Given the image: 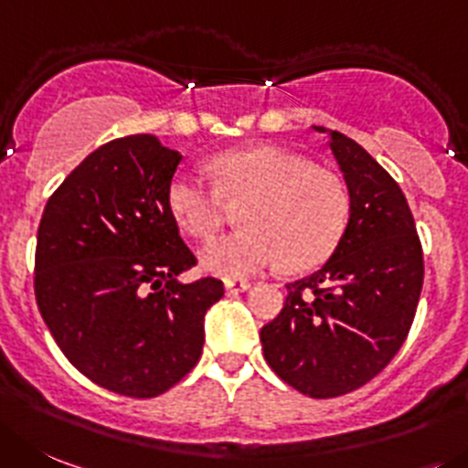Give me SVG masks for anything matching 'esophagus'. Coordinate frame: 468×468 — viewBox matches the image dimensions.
<instances>
[{
	"mask_svg": "<svg viewBox=\"0 0 468 468\" xmlns=\"http://www.w3.org/2000/svg\"><path fill=\"white\" fill-rule=\"evenodd\" d=\"M249 288H251V282H247V279H226V291L229 293H242Z\"/></svg>",
	"mask_w": 468,
	"mask_h": 468,
	"instance_id": "obj_1",
	"label": "esophagus"
}]
</instances>
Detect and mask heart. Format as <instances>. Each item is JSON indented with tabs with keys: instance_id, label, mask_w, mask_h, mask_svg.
<instances>
[{
	"instance_id": "1",
	"label": "heart",
	"mask_w": 468,
	"mask_h": 468,
	"mask_svg": "<svg viewBox=\"0 0 468 468\" xmlns=\"http://www.w3.org/2000/svg\"><path fill=\"white\" fill-rule=\"evenodd\" d=\"M212 185L175 175L165 191L173 219L191 238L207 239L224 221L226 203H239L238 233L200 251L207 272L244 279L283 265L288 272L318 268L335 254L351 224L348 185L333 170L277 145L229 150L207 161Z\"/></svg>"
}]
</instances>
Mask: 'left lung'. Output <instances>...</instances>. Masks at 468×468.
<instances>
[{"instance_id":"1","label":"left lung","mask_w":468,"mask_h":468,"mask_svg":"<svg viewBox=\"0 0 468 468\" xmlns=\"http://www.w3.org/2000/svg\"><path fill=\"white\" fill-rule=\"evenodd\" d=\"M327 133L351 191V224L318 272L286 283L282 312L261 330L272 372L314 399L357 390L386 369L411 330L425 277L399 185L356 141Z\"/></svg>"}]
</instances>
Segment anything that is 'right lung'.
Wrapping results in <instances>:
<instances>
[{
	"mask_svg": "<svg viewBox=\"0 0 468 468\" xmlns=\"http://www.w3.org/2000/svg\"><path fill=\"white\" fill-rule=\"evenodd\" d=\"M182 156L152 133L91 152L43 209L34 256L38 312L78 372L135 399L164 395L203 353L221 279L177 274L198 261L165 191Z\"/></svg>",
	"mask_w": 468,
	"mask_h": 468,
	"instance_id": "right-lung-1",
	"label": "right lung"
}]
</instances>
